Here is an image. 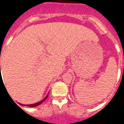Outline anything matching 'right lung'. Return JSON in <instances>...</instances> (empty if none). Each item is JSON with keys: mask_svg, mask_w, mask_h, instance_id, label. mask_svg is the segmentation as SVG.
<instances>
[{"mask_svg": "<svg viewBox=\"0 0 124 124\" xmlns=\"http://www.w3.org/2000/svg\"><path fill=\"white\" fill-rule=\"evenodd\" d=\"M48 97V94L46 96V97L43 100V101H40V102H37V103H35V104H28V105H26V106H28V107H37V106H39V105H40L41 104H42L43 102H44L47 98ZM25 106V105H24Z\"/></svg>", "mask_w": 124, "mask_h": 124, "instance_id": "1", "label": "right lung"}]
</instances>
